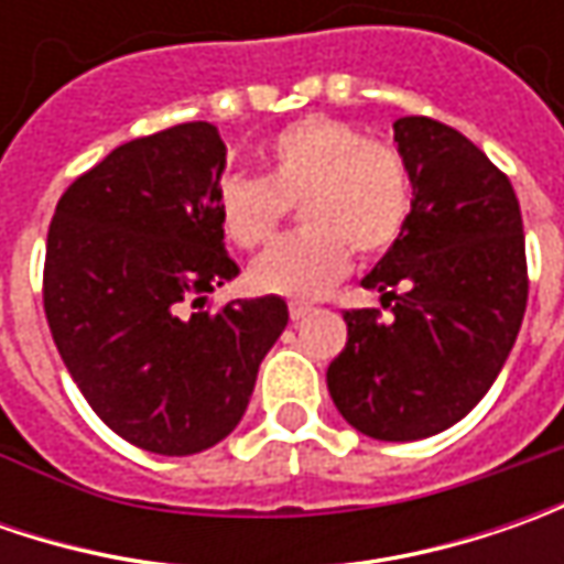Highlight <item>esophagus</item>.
Wrapping results in <instances>:
<instances>
[{"label": "esophagus", "instance_id": "34e87169", "mask_svg": "<svg viewBox=\"0 0 564 564\" xmlns=\"http://www.w3.org/2000/svg\"><path fill=\"white\" fill-rule=\"evenodd\" d=\"M311 314H314V307H311V304H297V301H294L292 307H289V316H292L294 323H297V319H307Z\"/></svg>", "mask_w": 564, "mask_h": 564}]
</instances>
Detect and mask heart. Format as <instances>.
<instances>
[{
	"label": "heart",
	"mask_w": 564,
	"mask_h": 564,
	"mask_svg": "<svg viewBox=\"0 0 564 564\" xmlns=\"http://www.w3.org/2000/svg\"><path fill=\"white\" fill-rule=\"evenodd\" d=\"M263 178L226 175L216 216L238 248L267 245L289 206L301 200L304 231L275 241L250 267L263 294L311 301L351 270V248L367 257L389 250L408 226L414 185L399 147L367 141L348 121L307 116L263 143Z\"/></svg>",
	"instance_id": "heart-1"
}]
</instances>
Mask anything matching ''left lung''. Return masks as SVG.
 <instances>
[{"label": "left lung", "instance_id": "1", "mask_svg": "<svg viewBox=\"0 0 564 564\" xmlns=\"http://www.w3.org/2000/svg\"><path fill=\"white\" fill-rule=\"evenodd\" d=\"M395 143L414 204L364 275L392 316L345 311L326 386L364 436L411 443L462 421L496 382L528 307V260L514 187L480 147L426 116L395 121Z\"/></svg>", "mask_w": 564, "mask_h": 564}]
</instances>
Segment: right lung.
Here are the masks:
<instances>
[{
	"instance_id": "add662e5",
	"label": "right lung",
	"mask_w": 564,
	"mask_h": 564,
	"mask_svg": "<svg viewBox=\"0 0 564 564\" xmlns=\"http://www.w3.org/2000/svg\"><path fill=\"white\" fill-rule=\"evenodd\" d=\"M223 169L209 121L121 143L62 194L46 238L58 355L99 421L156 455L223 443L289 323L275 294L185 314L238 275L216 216Z\"/></svg>"
}]
</instances>
